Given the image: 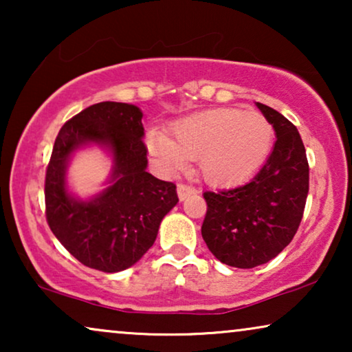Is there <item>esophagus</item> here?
Listing matches in <instances>:
<instances>
[{"label":"esophagus","instance_id":"esophagus-1","mask_svg":"<svg viewBox=\"0 0 352 352\" xmlns=\"http://www.w3.org/2000/svg\"><path fill=\"white\" fill-rule=\"evenodd\" d=\"M195 192L194 187L187 186V184H177V197H179L181 201H184L187 197L192 195Z\"/></svg>","mask_w":352,"mask_h":352}]
</instances>
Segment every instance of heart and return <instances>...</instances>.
Returning a JSON list of instances; mask_svg holds the SVG:
<instances>
[{
    "mask_svg": "<svg viewBox=\"0 0 352 352\" xmlns=\"http://www.w3.org/2000/svg\"><path fill=\"white\" fill-rule=\"evenodd\" d=\"M272 141V126L261 113L216 109L179 120L173 139L151 133L147 146L170 171L186 168L189 158H200L205 179L224 186L253 175L267 158Z\"/></svg>",
    "mask_w": 352,
    "mask_h": 352,
    "instance_id": "b5f03b06",
    "label": "heart"
}]
</instances>
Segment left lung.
Wrapping results in <instances>:
<instances>
[{"instance_id": "1", "label": "left lung", "mask_w": 352, "mask_h": 352, "mask_svg": "<svg viewBox=\"0 0 352 352\" xmlns=\"http://www.w3.org/2000/svg\"><path fill=\"white\" fill-rule=\"evenodd\" d=\"M256 107L276 131L271 155L243 184L204 194L208 208L201 237L216 259L239 269L266 264L292 242L309 192V165L296 126L267 105Z\"/></svg>"}]
</instances>
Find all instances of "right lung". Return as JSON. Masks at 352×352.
Returning a JSON list of instances; mask_svg holds the SVG:
<instances>
[{"mask_svg": "<svg viewBox=\"0 0 352 352\" xmlns=\"http://www.w3.org/2000/svg\"><path fill=\"white\" fill-rule=\"evenodd\" d=\"M141 109L99 102L69 120L57 134L46 170V219L57 240L81 264L120 272L155 242L162 219L175 208L176 186L147 173ZM99 145L113 158L108 187L89 199L71 194L66 170L80 148Z\"/></svg>", "mask_w": 352, "mask_h": 352, "instance_id": "1", "label": "right lung"}]
</instances>
